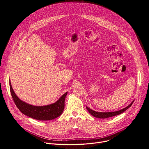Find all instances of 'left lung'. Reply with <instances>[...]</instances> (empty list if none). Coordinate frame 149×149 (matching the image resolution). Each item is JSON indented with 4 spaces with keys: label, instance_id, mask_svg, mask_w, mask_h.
<instances>
[{
    "label": "left lung",
    "instance_id": "obj_1",
    "mask_svg": "<svg viewBox=\"0 0 149 149\" xmlns=\"http://www.w3.org/2000/svg\"><path fill=\"white\" fill-rule=\"evenodd\" d=\"M133 102H134V101L129 105H128L127 107H126L125 108L122 109L121 110H118V111H112V112H97V111H95V110H92L91 109L88 108L87 107H86V108L88 110V111L95 118H109V117L115 116H117L118 114H121L123 112H124L125 110H126L129 108H130L132 106V105L133 104Z\"/></svg>",
    "mask_w": 149,
    "mask_h": 149
}]
</instances>
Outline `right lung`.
I'll return each mask as SVG.
<instances>
[{
    "label": "right lung",
    "mask_w": 149,
    "mask_h": 149,
    "mask_svg": "<svg viewBox=\"0 0 149 149\" xmlns=\"http://www.w3.org/2000/svg\"><path fill=\"white\" fill-rule=\"evenodd\" d=\"M10 92L15 105L24 115L40 121H48L59 117L64 108L65 99L67 92L63 95L56 102L45 106H33L20 100L14 92L10 81Z\"/></svg>",
    "instance_id": "right-lung-1"
}]
</instances>
